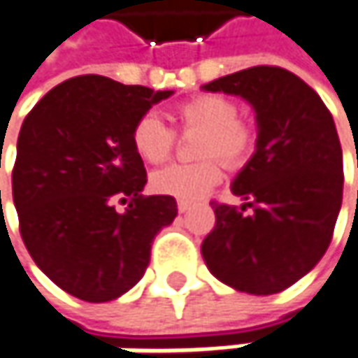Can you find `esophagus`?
Segmentation results:
<instances>
[{
  "instance_id": "obj_1",
  "label": "esophagus",
  "mask_w": 358,
  "mask_h": 358,
  "mask_svg": "<svg viewBox=\"0 0 358 358\" xmlns=\"http://www.w3.org/2000/svg\"><path fill=\"white\" fill-rule=\"evenodd\" d=\"M178 213H186V210H190V202H184V200H178Z\"/></svg>"
}]
</instances>
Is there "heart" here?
Segmentation results:
<instances>
[{
	"instance_id": "b5f03b06",
	"label": "heart",
	"mask_w": 358,
	"mask_h": 358,
	"mask_svg": "<svg viewBox=\"0 0 358 358\" xmlns=\"http://www.w3.org/2000/svg\"><path fill=\"white\" fill-rule=\"evenodd\" d=\"M239 107L231 96L204 93L182 101L174 109L180 134H199L192 164H170L152 174V188L180 200H199L222 178V164L241 170L257 150L259 131L253 119L237 115ZM176 131L156 113H143L131 131L137 156L148 164H162L176 148Z\"/></svg>"
}]
</instances>
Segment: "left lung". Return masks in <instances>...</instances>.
Listing matches in <instances>:
<instances>
[{
  "instance_id": "obj_1",
  "label": "left lung",
  "mask_w": 358,
  "mask_h": 358,
  "mask_svg": "<svg viewBox=\"0 0 358 358\" xmlns=\"http://www.w3.org/2000/svg\"><path fill=\"white\" fill-rule=\"evenodd\" d=\"M204 89L247 99L259 139L233 182L245 204L210 202L217 221L202 241V257L222 284L278 294L304 278L332 241L345 182L334 121L318 93L282 66H251Z\"/></svg>"
}]
</instances>
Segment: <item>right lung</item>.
I'll list each match as a JSON object with an SVG mask.
<instances>
[{"label": "right lung", "mask_w": 358, "mask_h": 358, "mask_svg": "<svg viewBox=\"0 0 358 358\" xmlns=\"http://www.w3.org/2000/svg\"><path fill=\"white\" fill-rule=\"evenodd\" d=\"M170 95L83 74L24 119L11 170L20 235L36 265L78 300L109 302L134 287L156 233L178 213L174 196L141 194L148 174L131 143L137 119Z\"/></svg>", "instance_id": "add662e5"}]
</instances>
